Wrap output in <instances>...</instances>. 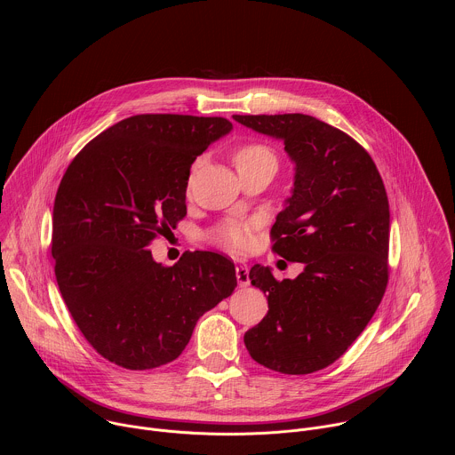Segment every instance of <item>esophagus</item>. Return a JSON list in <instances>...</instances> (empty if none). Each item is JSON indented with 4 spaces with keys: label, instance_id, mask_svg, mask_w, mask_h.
<instances>
[{
    "label": "esophagus",
    "instance_id": "obj_1",
    "mask_svg": "<svg viewBox=\"0 0 455 455\" xmlns=\"http://www.w3.org/2000/svg\"><path fill=\"white\" fill-rule=\"evenodd\" d=\"M235 279L241 288H246L250 284V268L246 265H239L235 268Z\"/></svg>",
    "mask_w": 455,
    "mask_h": 455
}]
</instances>
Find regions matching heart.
I'll list each match as a JSON object with an SVG mask.
<instances>
[{"label":"heart","instance_id":"heart-1","mask_svg":"<svg viewBox=\"0 0 455 455\" xmlns=\"http://www.w3.org/2000/svg\"><path fill=\"white\" fill-rule=\"evenodd\" d=\"M234 162H235L237 169L248 167V165H259V164L277 165L275 153L268 146H265V144H246V146H241L235 151V155H234ZM218 243L227 246V248H232V250L244 248L246 243H248V235H246L244 227H241V225H228V227L221 228L218 232Z\"/></svg>","mask_w":455,"mask_h":455}]
</instances>
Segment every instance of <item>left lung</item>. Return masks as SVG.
I'll return each instance as SVG.
<instances>
[{"label":"left lung","instance_id":"left-lung-1","mask_svg":"<svg viewBox=\"0 0 455 455\" xmlns=\"http://www.w3.org/2000/svg\"><path fill=\"white\" fill-rule=\"evenodd\" d=\"M232 118L284 144L295 174L272 227L274 250L304 265L283 283L272 268L251 267V286L267 295L268 313L244 333V346L272 371L309 374L340 358L381 302L391 228L387 192L367 151L326 122L302 113Z\"/></svg>","mask_w":455,"mask_h":455}]
</instances>
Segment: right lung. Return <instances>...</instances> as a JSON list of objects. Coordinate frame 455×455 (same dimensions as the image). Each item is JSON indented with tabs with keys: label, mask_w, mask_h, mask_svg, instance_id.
<instances>
[{
	"label": "right lung",
	"mask_w": 455,
	"mask_h": 455,
	"mask_svg": "<svg viewBox=\"0 0 455 455\" xmlns=\"http://www.w3.org/2000/svg\"><path fill=\"white\" fill-rule=\"evenodd\" d=\"M232 124L221 116L135 115L93 139L64 172L52 214L55 279L84 339L144 371L176 360L198 318L237 286L214 251L162 267L148 250L187 214L190 165Z\"/></svg>",
	"instance_id": "add662e5"
}]
</instances>
